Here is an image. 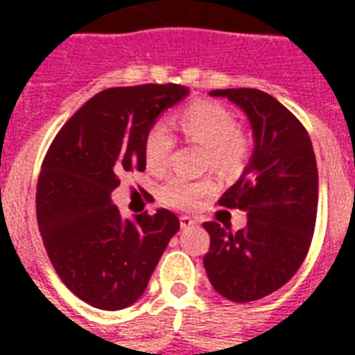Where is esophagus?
<instances>
[{"label": "esophagus", "instance_id": "34e87169", "mask_svg": "<svg viewBox=\"0 0 355 355\" xmlns=\"http://www.w3.org/2000/svg\"><path fill=\"white\" fill-rule=\"evenodd\" d=\"M197 225V219H193V217L189 216H182L180 217V227L182 228H191Z\"/></svg>", "mask_w": 355, "mask_h": 355}]
</instances>
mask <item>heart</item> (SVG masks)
I'll return each instance as SVG.
<instances>
[{"mask_svg": "<svg viewBox=\"0 0 355 355\" xmlns=\"http://www.w3.org/2000/svg\"><path fill=\"white\" fill-rule=\"evenodd\" d=\"M178 130L191 144L205 147V166L221 173L237 171L250 155V138L236 125L230 108L216 101H197L177 116ZM173 136L162 123L147 130L144 141L145 166L150 173H162L171 158ZM214 191L211 180H188L171 177L162 184L160 199L175 208H193Z\"/></svg>", "mask_w": 355, "mask_h": 355, "instance_id": "b5f03b06", "label": "heart"}]
</instances>
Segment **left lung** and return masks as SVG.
<instances>
[{
    "mask_svg": "<svg viewBox=\"0 0 355 355\" xmlns=\"http://www.w3.org/2000/svg\"><path fill=\"white\" fill-rule=\"evenodd\" d=\"M247 114L254 136L248 166L221 197L223 206L247 211V227L230 232L216 221L205 256L206 275L221 297L252 302L291 280L311 245L319 175L306 128L282 103L254 88L211 90Z\"/></svg>",
    "mask_w": 355,
    "mask_h": 355,
    "instance_id": "left-lung-1",
    "label": "left lung"
}]
</instances>
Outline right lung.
<instances>
[{"label": "right lung", "mask_w": 355, "mask_h": 355, "mask_svg": "<svg viewBox=\"0 0 355 355\" xmlns=\"http://www.w3.org/2000/svg\"><path fill=\"white\" fill-rule=\"evenodd\" d=\"M189 94L180 85L108 88L53 139L36 186L47 256L69 291L94 308L132 306L180 228L169 210L123 219L110 195L125 171H144V141L158 116Z\"/></svg>", "instance_id": "obj_1"}]
</instances>
